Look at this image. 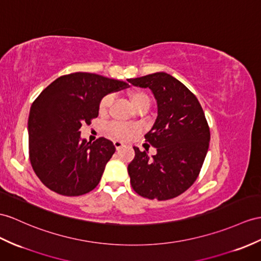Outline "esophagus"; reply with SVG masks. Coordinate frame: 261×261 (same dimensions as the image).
<instances>
[{"label": "esophagus", "instance_id": "obj_1", "mask_svg": "<svg viewBox=\"0 0 261 261\" xmlns=\"http://www.w3.org/2000/svg\"><path fill=\"white\" fill-rule=\"evenodd\" d=\"M113 143H114V146H115V148H116V149L122 148L123 146H124V143H123V142H120V141H114Z\"/></svg>", "mask_w": 261, "mask_h": 261}]
</instances>
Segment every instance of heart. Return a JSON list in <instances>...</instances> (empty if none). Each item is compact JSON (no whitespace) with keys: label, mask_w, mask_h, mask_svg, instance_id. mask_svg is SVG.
Returning a JSON list of instances; mask_svg holds the SVG:
<instances>
[{"label":"heart","mask_w":261,"mask_h":261,"mask_svg":"<svg viewBox=\"0 0 261 261\" xmlns=\"http://www.w3.org/2000/svg\"><path fill=\"white\" fill-rule=\"evenodd\" d=\"M128 99L130 101V104L133 106V109L135 111L137 110H148V107L150 105V99L149 96L145 92L142 91H132L128 93ZM113 103V95L109 94L105 95V96L101 98L100 103H99V113L101 115L107 113V111L110 110V107ZM107 130H109L110 134L119 139H127L133 136L134 134V127H132L129 125H124L120 123H112L107 127Z\"/></svg>","instance_id":"b5f03b06"}]
</instances>
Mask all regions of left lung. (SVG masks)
I'll return each instance as SVG.
<instances>
[{"label": "left lung", "mask_w": 261, "mask_h": 261, "mask_svg": "<svg viewBox=\"0 0 261 261\" xmlns=\"http://www.w3.org/2000/svg\"><path fill=\"white\" fill-rule=\"evenodd\" d=\"M130 84L149 88L157 101V118L145 135L157 149L134 147L135 157L128 165L133 189L145 198H175L193 185L204 164L211 132L198 99L181 82L158 72L129 79Z\"/></svg>", "instance_id": "left-lung-1"}]
</instances>
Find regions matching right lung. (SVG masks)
<instances>
[{
    "label": "right lung",
    "instance_id": "add662e5",
    "mask_svg": "<svg viewBox=\"0 0 261 261\" xmlns=\"http://www.w3.org/2000/svg\"><path fill=\"white\" fill-rule=\"evenodd\" d=\"M126 82L93 73L61 76L33 101L29 116V154L40 180L63 196H81L98 185L115 146L104 137L81 138L82 125L98 116L105 95Z\"/></svg>",
    "mask_w": 261,
    "mask_h": 261
}]
</instances>
